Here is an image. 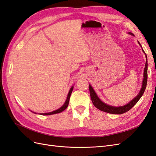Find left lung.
<instances>
[{
	"instance_id": "8db88e82",
	"label": "left lung",
	"mask_w": 156,
	"mask_h": 156,
	"mask_svg": "<svg viewBox=\"0 0 156 156\" xmlns=\"http://www.w3.org/2000/svg\"><path fill=\"white\" fill-rule=\"evenodd\" d=\"M129 34L133 35V34L131 33H129ZM139 44L142 48V46L140 45V44L139 42ZM142 51L145 53L144 51L143 50V49H142ZM145 55H146V62L145 64V68L144 70V78H143V81H142V88L140 89L139 94H138L134 98V99L131 100L129 103H127V105L122 106H112L105 104V103H103V101H101V100L99 99V97H98L95 91H94V90H93L91 86L89 85V89H90V96H91L92 103H93V105H94L97 108H98L101 111H103V112L110 113V114H123L125 112H127V111L131 109L133 106H134L136 104L137 102L139 101L140 97L142 96V95H143V93L145 91V89L146 87V85H147L148 61H147V56H146V53H145Z\"/></svg>"
}]
</instances>
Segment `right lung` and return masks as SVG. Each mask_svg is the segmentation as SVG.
<instances>
[{"label":"right lung","instance_id":"1","mask_svg":"<svg viewBox=\"0 0 156 156\" xmlns=\"http://www.w3.org/2000/svg\"><path fill=\"white\" fill-rule=\"evenodd\" d=\"M73 86L71 87L70 90L68 93V95H67V97H66V101L65 103H64V105L61 106V107L59 109H57L55 111H53V112H48V113H42V114H40L41 115H51V114H57V113H60L61 112H63V110H65L66 108H67V106L69 105V100H70V95L71 93H72V91L73 90ZM35 113V112H34Z\"/></svg>","mask_w":156,"mask_h":156}]
</instances>
